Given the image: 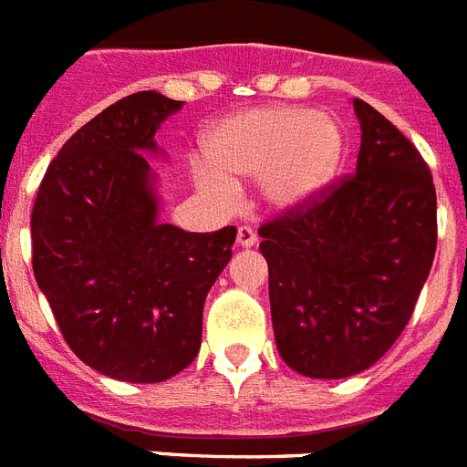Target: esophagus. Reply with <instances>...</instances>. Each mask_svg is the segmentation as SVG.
Listing matches in <instances>:
<instances>
[{"instance_id":"esophagus-1","label":"esophagus","mask_w":467,"mask_h":467,"mask_svg":"<svg viewBox=\"0 0 467 467\" xmlns=\"http://www.w3.org/2000/svg\"><path fill=\"white\" fill-rule=\"evenodd\" d=\"M236 244L241 248H253L257 244V234L253 226H238V234H236Z\"/></svg>"}]
</instances>
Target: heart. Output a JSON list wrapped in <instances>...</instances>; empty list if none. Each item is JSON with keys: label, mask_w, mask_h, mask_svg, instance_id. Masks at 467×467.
Segmentation results:
<instances>
[{"label": "heart", "mask_w": 467, "mask_h": 467, "mask_svg": "<svg viewBox=\"0 0 467 467\" xmlns=\"http://www.w3.org/2000/svg\"><path fill=\"white\" fill-rule=\"evenodd\" d=\"M210 166L197 181L222 202H234L231 178H260V195L275 212L311 204L333 182L342 132L327 115L306 108H255L219 122L204 137Z\"/></svg>", "instance_id": "b5f03b06"}]
</instances>
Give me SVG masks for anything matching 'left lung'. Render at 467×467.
Returning <instances> with one entry per match:
<instances>
[{"mask_svg":"<svg viewBox=\"0 0 467 467\" xmlns=\"http://www.w3.org/2000/svg\"><path fill=\"white\" fill-rule=\"evenodd\" d=\"M352 106L357 171L260 229L277 349L308 379H347L381 359L408 326L436 253L431 171L376 108Z\"/></svg>","mask_w":467,"mask_h":467,"instance_id":"8db88e82","label":"left lung"}]
</instances>
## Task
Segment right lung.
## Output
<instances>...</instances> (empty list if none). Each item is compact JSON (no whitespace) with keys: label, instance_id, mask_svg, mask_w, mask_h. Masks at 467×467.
Segmentation results:
<instances>
[{"label":"right lung","instance_id":"right-lung-1","mask_svg":"<svg viewBox=\"0 0 467 467\" xmlns=\"http://www.w3.org/2000/svg\"><path fill=\"white\" fill-rule=\"evenodd\" d=\"M182 100L140 91L74 132L33 204V275L84 364L128 383H161L202 342L207 292L236 229L190 234L159 222L154 134Z\"/></svg>","mask_w":467,"mask_h":467}]
</instances>
